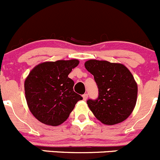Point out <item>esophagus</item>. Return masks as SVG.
Wrapping results in <instances>:
<instances>
[{"mask_svg": "<svg viewBox=\"0 0 160 160\" xmlns=\"http://www.w3.org/2000/svg\"><path fill=\"white\" fill-rule=\"evenodd\" d=\"M83 100H87V99H88V95H87V94H83Z\"/></svg>", "mask_w": 160, "mask_h": 160, "instance_id": "obj_1", "label": "esophagus"}]
</instances>
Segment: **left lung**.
<instances>
[{
    "label": "left lung",
    "mask_w": 160,
    "mask_h": 160,
    "mask_svg": "<svg viewBox=\"0 0 160 160\" xmlns=\"http://www.w3.org/2000/svg\"><path fill=\"white\" fill-rule=\"evenodd\" d=\"M84 66L94 76L98 85V98L87 101L95 117L108 125L128 118L137 103L138 89L127 67L120 63L94 59L87 61Z\"/></svg>",
    "instance_id": "1"
}]
</instances>
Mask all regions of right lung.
Returning a JSON list of instances; mask_svg holds the SVG:
<instances>
[{"label": "right lung", "mask_w": 160, "mask_h": 160, "mask_svg": "<svg viewBox=\"0 0 160 160\" xmlns=\"http://www.w3.org/2000/svg\"><path fill=\"white\" fill-rule=\"evenodd\" d=\"M77 59L46 62L31 69L24 82L25 98L34 117L45 125L57 126L67 120L81 96L68 78Z\"/></svg>", "instance_id": "1"}]
</instances>
